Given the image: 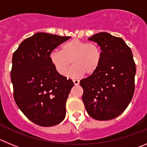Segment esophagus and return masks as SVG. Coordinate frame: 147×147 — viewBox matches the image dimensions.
Returning <instances> with one entry per match:
<instances>
[{"instance_id": "1", "label": "esophagus", "mask_w": 147, "mask_h": 147, "mask_svg": "<svg viewBox=\"0 0 147 147\" xmlns=\"http://www.w3.org/2000/svg\"><path fill=\"white\" fill-rule=\"evenodd\" d=\"M73 83L75 86H78V85H79V83H80V81L78 80H73Z\"/></svg>"}]
</instances>
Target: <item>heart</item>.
I'll return each instance as SVG.
<instances>
[{
  "instance_id": "1",
  "label": "heart",
  "mask_w": 147,
  "mask_h": 147,
  "mask_svg": "<svg viewBox=\"0 0 147 147\" xmlns=\"http://www.w3.org/2000/svg\"><path fill=\"white\" fill-rule=\"evenodd\" d=\"M102 52L94 42L72 39L61 46V51H53L49 55L51 63L59 75H64L71 64L73 67L67 72L70 78H79L85 73L93 75L101 64Z\"/></svg>"
}]
</instances>
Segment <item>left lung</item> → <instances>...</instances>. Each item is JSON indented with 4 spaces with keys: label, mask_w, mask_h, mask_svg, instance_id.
Returning <instances> with one entry per match:
<instances>
[{
    "label": "left lung",
    "mask_w": 147,
    "mask_h": 147,
    "mask_svg": "<svg viewBox=\"0 0 147 147\" xmlns=\"http://www.w3.org/2000/svg\"><path fill=\"white\" fill-rule=\"evenodd\" d=\"M100 46L102 59L95 73L80 80L88 114L97 120L121 115L135 90L136 64L132 51L122 38L99 32L88 38Z\"/></svg>",
    "instance_id": "1"
}]
</instances>
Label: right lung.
Masks as SVG:
<instances>
[{"instance_id":"obj_1","label":"right lung","mask_w":147,"mask_h":147,"mask_svg":"<svg viewBox=\"0 0 147 147\" xmlns=\"http://www.w3.org/2000/svg\"><path fill=\"white\" fill-rule=\"evenodd\" d=\"M70 37L38 32L20 43L12 57L11 78L15 102L32 123L50 127L62 122L74 86L59 75L49 55Z\"/></svg>"}]
</instances>
